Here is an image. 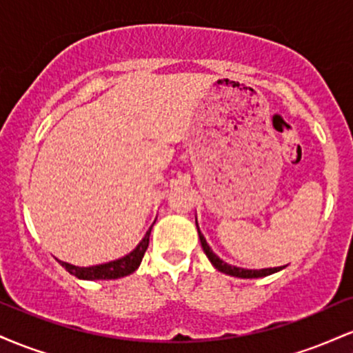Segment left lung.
Here are the masks:
<instances>
[{
    "instance_id": "8db88e82",
    "label": "left lung",
    "mask_w": 353,
    "mask_h": 353,
    "mask_svg": "<svg viewBox=\"0 0 353 353\" xmlns=\"http://www.w3.org/2000/svg\"><path fill=\"white\" fill-rule=\"evenodd\" d=\"M197 232H199L201 245H202V249H204L205 255H208L209 261L212 262V265L216 267L217 270H221V272H224V274H228V275H232V277H241V279H259V277H265V275H270V274H274V272H279V270L283 269V267H272V269L249 270V269H241V267H234V265L225 264L224 261H221V259H219L217 255L212 252V249H210L208 242H205L204 236H202V234H201L199 225H197Z\"/></svg>"
}]
</instances>
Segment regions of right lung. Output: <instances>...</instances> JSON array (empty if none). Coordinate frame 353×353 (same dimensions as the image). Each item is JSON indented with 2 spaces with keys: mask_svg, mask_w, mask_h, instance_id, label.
<instances>
[{
  "mask_svg": "<svg viewBox=\"0 0 353 353\" xmlns=\"http://www.w3.org/2000/svg\"><path fill=\"white\" fill-rule=\"evenodd\" d=\"M149 236H151V229L145 232L143 241L139 242V245H137L131 254L125 255L123 259H117V261L108 262V264L92 265V267H76L63 261H59V264L63 265L70 274L76 275V277L79 279H86V281H106V279L124 277V275L134 272L137 267H139L145 250H148Z\"/></svg>",
  "mask_w": 353,
  "mask_h": 353,
  "instance_id": "obj_1",
  "label": "right lung"
}]
</instances>
